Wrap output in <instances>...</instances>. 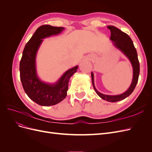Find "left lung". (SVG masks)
Segmentation results:
<instances>
[{
  "label": "left lung",
  "mask_w": 152,
  "mask_h": 152,
  "mask_svg": "<svg viewBox=\"0 0 152 152\" xmlns=\"http://www.w3.org/2000/svg\"><path fill=\"white\" fill-rule=\"evenodd\" d=\"M107 28L111 31L110 39L113 42V44L126 55L132 64L133 68L132 81L129 88L125 93L116 96L105 95L98 91L94 86V75L93 72L91 73L92 83H93L94 91L100 98L109 102H117L128 97L135 89L140 75V63L138 58H137L136 49L130 37L114 26H108Z\"/></svg>",
  "instance_id": "obj_1"
}]
</instances>
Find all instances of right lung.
Masks as SVG:
<instances>
[{"instance_id":"add662e5","label":"right lung","mask_w":152,"mask_h":152,"mask_svg":"<svg viewBox=\"0 0 152 152\" xmlns=\"http://www.w3.org/2000/svg\"><path fill=\"white\" fill-rule=\"evenodd\" d=\"M63 27L49 25L40 26L26 43L20 63V79L26 94L34 102L41 106H51L61 102L67 95L70 78L77 71L78 66L67 70L54 84L41 81L37 75L35 58L42 39L57 35Z\"/></svg>"}]
</instances>
